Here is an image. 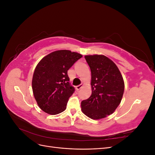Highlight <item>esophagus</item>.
Segmentation results:
<instances>
[{"mask_svg":"<svg viewBox=\"0 0 155 155\" xmlns=\"http://www.w3.org/2000/svg\"><path fill=\"white\" fill-rule=\"evenodd\" d=\"M83 87V84H81V85H79L76 86V88L77 91H78V90H79V89H80L81 88H82Z\"/></svg>","mask_w":155,"mask_h":155,"instance_id":"1","label":"esophagus"}]
</instances>
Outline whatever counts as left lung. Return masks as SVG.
<instances>
[{"mask_svg": "<svg viewBox=\"0 0 155 155\" xmlns=\"http://www.w3.org/2000/svg\"><path fill=\"white\" fill-rule=\"evenodd\" d=\"M91 70L92 94L81 101L82 112L89 118L99 120L113 113L120 105L124 82L118 68L103 55H85Z\"/></svg>", "mask_w": 155, "mask_h": 155, "instance_id": "obj_1", "label": "left lung"}]
</instances>
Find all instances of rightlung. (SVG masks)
Returning <instances> with one entry per match:
<instances>
[{"mask_svg": "<svg viewBox=\"0 0 155 155\" xmlns=\"http://www.w3.org/2000/svg\"><path fill=\"white\" fill-rule=\"evenodd\" d=\"M83 57L67 50L53 51L37 65L32 79V90L41 109L55 115L67 108L69 97L75 91L70 85L68 70Z\"/></svg>", "mask_w": 155, "mask_h": 155, "instance_id": "add662e5", "label": "right lung"}]
</instances>
